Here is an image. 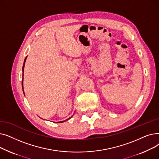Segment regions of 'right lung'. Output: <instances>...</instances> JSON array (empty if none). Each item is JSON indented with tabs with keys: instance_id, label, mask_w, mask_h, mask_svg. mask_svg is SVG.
Listing matches in <instances>:
<instances>
[{
	"instance_id": "add662e5",
	"label": "right lung",
	"mask_w": 159,
	"mask_h": 159,
	"mask_svg": "<svg viewBox=\"0 0 159 159\" xmlns=\"http://www.w3.org/2000/svg\"><path fill=\"white\" fill-rule=\"evenodd\" d=\"M28 57V56H27ZM27 57L25 58V59H24V64H23V66H22V77H24V65H25V62H26V58H27ZM22 89H23V93H24V88H23V77H22ZM71 117H70L69 119H66V120H63V121H60V122H58V123H62V122H65V121H66V120H68L69 119H70L71 118Z\"/></svg>"
}]
</instances>
